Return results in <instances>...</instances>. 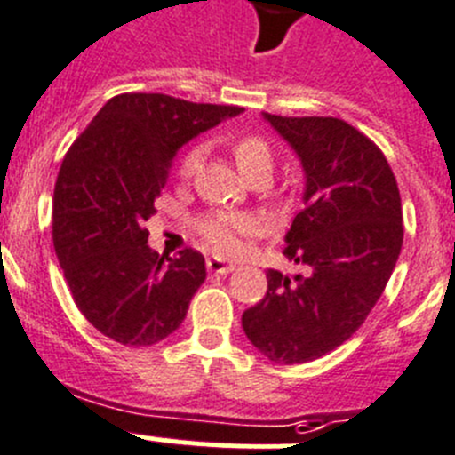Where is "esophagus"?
Wrapping results in <instances>:
<instances>
[{
    "label": "esophagus",
    "mask_w": 455,
    "mask_h": 455,
    "mask_svg": "<svg viewBox=\"0 0 455 455\" xmlns=\"http://www.w3.org/2000/svg\"><path fill=\"white\" fill-rule=\"evenodd\" d=\"M207 270L214 275H228L230 270H235V264L220 259V257H210V259H207Z\"/></svg>",
    "instance_id": "1"
}]
</instances>
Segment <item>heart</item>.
I'll return each mask as SVG.
<instances>
[{
    "mask_svg": "<svg viewBox=\"0 0 455 455\" xmlns=\"http://www.w3.org/2000/svg\"><path fill=\"white\" fill-rule=\"evenodd\" d=\"M232 153L245 178L268 176L273 173L275 156L268 141L257 135H241L232 141ZM203 146L196 144L182 153L178 162V176L191 178L203 164ZM257 230V220L245 214H230V212H214L198 220V235L219 255H236L243 248V239Z\"/></svg>",
    "mask_w": 455,
    "mask_h": 455,
    "instance_id": "1",
    "label": "heart"
}]
</instances>
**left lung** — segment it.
Wrapping results in <instances>:
<instances>
[{"instance_id":"1","label":"left lung","mask_w":455,"mask_h":455,"mask_svg":"<svg viewBox=\"0 0 455 455\" xmlns=\"http://www.w3.org/2000/svg\"><path fill=\"white\" fill-rule=\"evenodd\" d=\"M304 169V207L284 255L302 273L268 270L264 299L243 311L248 340L275 363L324 356L365 323L402 252V198L388 160L336 116L264 115Z\"/></svg>"}]
</instances>
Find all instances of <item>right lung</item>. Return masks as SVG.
Segmentation results:
<instances>
[{
  "label": "right lung",
  "instance_id": "1",
  "mask_svg": "<svg viewBox=\"0 0 455 455\" xmlns=\"http://www.w3.org/2000/svg\"><path fill=\"white\" fill-rule=\"evenodd\" d=\"M241 112L128 92L69 146L53 189V248L74 302L103 336L146 347L182 324L205 282V257L191 248L157 255L144 220L156 214L178 148Z\"/></svg>",
  "mask_w": 455,
  "mask_h": 455
}]
</instances>
